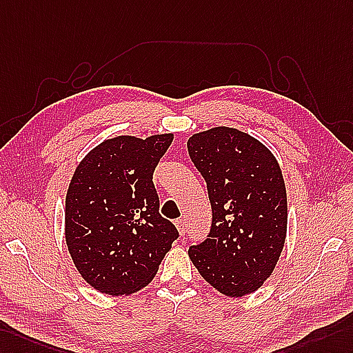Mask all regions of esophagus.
I'll use <instances>...</instances> for the list:
<instances>
[{
    "instance_id": "1",
    "label": "esophagus",
    "mask_w": 353,
    "mask_h": 353,
    "mask_svg": "<svg viewBox=\"0 0 353 353\" xmlns=\"http://www.w3.org/2000/svg\"><path fill=\"white\" fill-rule=\"evenodd\" d=\"M175 226H176V229L179 232V235L184 236V234H185V223H184V220L183 219L175 220Z\"/></svg>"
}]
</instances>
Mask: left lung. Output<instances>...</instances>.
I'll list each match as a JSON object with an SVG mask.
<instances>
[{
  "mask_svg": "<svg viewBox=\"0 0 353 353\" xmlns=\"http://www.w3.org/2000/svg\"><path fill=\"white\" fill-rule=\"evenodd\" d=\"M187 148L212 208L208 238L188 248V256L220 294H253L285 247L288 196L279 161L262 142L230 127L196 133Z\"/></svg>",
  "mask_w": 353,
  "mask_h": 353,
  "instance_id": "left-lung-1",
  "label": "left lung"
}]
</instances>
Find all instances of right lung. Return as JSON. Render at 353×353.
I'll list each match as a JSON object with an SVG mask.
<instances>
[{"label":"right lung","mask_w":353,"mask_h":353,"mask_svg":"<svg viewBox=\"0 0 353 353\" xmlns=\"http://www.w3.org/2000/svg\"><path fill=\"white\" fill-rule=\"evenodd\" d=\"M174 134L117 136L77 165L65 196V243L82 279L119 296L154 279L178 230L159 212L154 169Z\"/></svg>","instance_id":"add662e5"}]
</instances>
